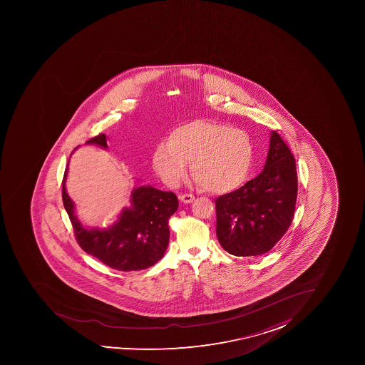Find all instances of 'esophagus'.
Listing matches in <instances>:
<instances>
[{
    "label": "esophagus",
    "instance_id": "1",
    "mask_svg": "<svg viewBox=\"0 0 365 365\" xmlns=\"http://www.w3.org/2000/svg\"><path fill=\"white\" fill-rule=\"evenodd\" d=\"M180 200L183 203H192L195 200V196L192 194H182L180 195Z\"/></svg>",
    "mask_w": 365,
    "mask_h": 365
}]
</instances>
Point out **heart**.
Masks as SVG:
<instances>
[{"instance_id":"1","label":"heart","mask_w":365,"mask_h":365,"mask_svg":"<svg viewBox=\"0 0 365 365\" xmlns=\"http://www.w3.org/2000/svg\"><path fill=\"white\" fill-rule=\"evenodd\" d=\"M192 173L203 188L215 194L238 189L249 176L253 144L249 134L212 120H192L170 133L152 155V166L166 185H177Z\"/></svg>"}]
</instances>
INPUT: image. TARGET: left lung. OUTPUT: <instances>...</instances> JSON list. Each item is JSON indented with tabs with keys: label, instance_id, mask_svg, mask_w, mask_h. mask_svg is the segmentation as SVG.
<instances>
[{
	"label": "left lung",
	"instance_id": "left-lung-1",
	"mask_svg": "<svg viewBox=\"0 0 365 365\" xmlns=\"http://www.w3.org/2000/svg\"><path fill=\"white\" fill-rule=\"evenodd\" d=\"M297 197L295 158L279 134L271 130L262 173L242 188L215 200L217 235L237 257L270 251L292 224Z\"/></svg>",
	"mask_w": 365,
	"mask_h": 365
}]
</instances>
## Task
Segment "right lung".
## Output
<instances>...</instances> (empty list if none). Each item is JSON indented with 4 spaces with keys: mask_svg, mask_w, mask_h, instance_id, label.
Returning a JSON list of instances; mask_svg holds the SVG:
<instances>
[{
    "mask_svg": "<svg viewBox=\"0 0 365 365\" xmlns=\"http://www.w3.org/2000/svg\"><path fill=\"white\" fill-rule=\"evenodd\" d=\"M86 144L108 148L106 134H98ZM68 166L63 178V203L83 251L119 271L144 270L162 259L169 245L168 221L178 208L173 192H162L151 185L134 188L130 207L123 208L114 224L102 230L86 228L75 215V203L66 192Z\"/></svg>",
    "mask_w": 365,
    "mask_h": 365,
    "instance_id": "add662e5",
    "label": "right lung"
}]
</instances>
